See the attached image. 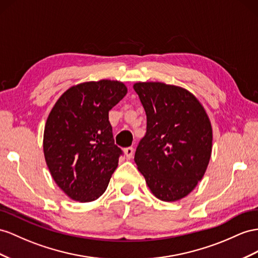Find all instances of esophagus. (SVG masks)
Here are the masks:
<instances>
[{"mask_svg": "<svg viewBox=\"0 0 258 258\" xmlns=\"http://www.w3.org/2000/svg\"><path fill=\"white\" fill-rule=\"evenodd\" d=\"M125 156H126V159H132L134 155V148L133 147H126L124 149Z\"/></svg>", "mask_w": 258, "mask_h": 258, "instance_id": "esophagus-1", "label": "esophagus"}]
</instances>
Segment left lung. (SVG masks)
<instances>
[{
  "mask_svg": "<svg viewBox=\"0 0 258 258\" xmlns=\"http://www.w3.org/2000/svg\"><path fill=\"white\" fill-rule=\"evenodd\" d=\"M146 112V134L134 160L153 194L164 202L185 197L205 174L213 130L203 105L188 92L162 83L134 85Z\"/></svg>",
  "mask_w": 258,
  "mask_h": 258,
  "instance_id": "obj_1",
  "label": "left lung"
}]
</instances>
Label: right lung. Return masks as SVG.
<instances>
[{
	"mask_svg": "<svg viewBox=\"0 0 258 258\" xmlns=\"http://www.w3.org/2000/svg\"><path fill=\"white\" fill-rule=\"evenodd\" d=\"M126 92L120 82L83 83L66 90L51 110L43 153L53 180L72 200L92 202L107 189L123 155L114 144L109 111Z\"/></svg>",
	"mask_w": 258,
	"mask_h": 258,
	"instance_id": "1",
	"label": "right lung"
}]
</instances>
